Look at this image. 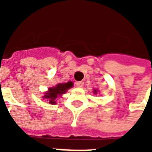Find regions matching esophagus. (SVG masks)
<instances>
[{
    "instance_id": "obj_1",
    "label": "esophagus",
    "mask_w": 152,
    "mask_h": 152,
    "mask_svg": "<svg viewBox=\"0 0 152 152\" xmlns=\"http://www.w3.org/2000/svg\"><path fill=\"white\" fill-rule=\"evenodd\" d=\"M76 85L77 87H80H80H83V86H84V83H83L82 81H79V82H76Z\"/></svg>"
}]
</instances>
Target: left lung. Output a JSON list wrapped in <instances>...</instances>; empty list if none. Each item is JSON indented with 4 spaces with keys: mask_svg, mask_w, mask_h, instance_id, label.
Masks as SVG:
<instances>
[{
    "mask_svg": "<svg viewBox=\"0 0 152 152\" xmlns=\"http://www.w3.org/2000/svg\"><path fill=\"white\" fill-rule=\"evenodd\" d=\"M94 93H95V94H96V93H97V90H94Z\"/></svg>",
    "mask_w": 152,
    "mask_h": 152,
    "instance_id": "obj_1",
    "label": "left lung"
}]
</instances>
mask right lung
I'll return each instance as SVG.
<instances>
[{
    "instance_id": "1",
    "label": "right lung",
    "mask_w": 152,
    "mask_h": 152,
    "mask_svg": "<svg viewBox=\"0 0 152 152\" xmlns=\"http://www.w3.org/2000/svg\"><path fill=\"white\" fill-rule=\"evenodd\" d=\"M73 86V83L72 81H69L67 83H63V84H58L55 87L50 88L49 92L45 94L44 96L45 99H48V101L50 104H55V99L60 94H63L70 88Z\"/></svg>"
}]
</instances>
